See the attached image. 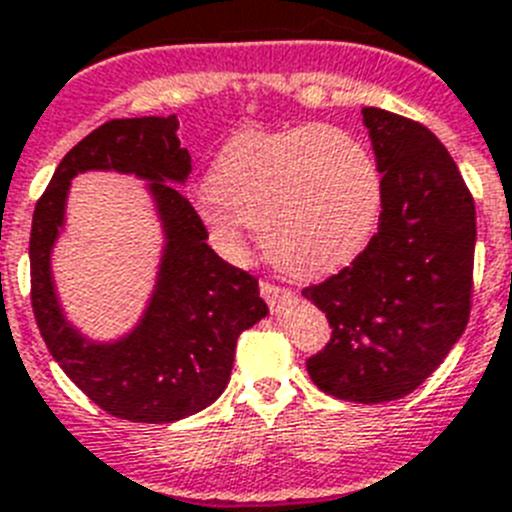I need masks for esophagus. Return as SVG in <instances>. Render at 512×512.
<instances>
[{"instance_id":"esophagus-1","label":"esophagus","mask_w":512,"mask_h":512,"mask_svg":"<svg viewBox=\"0 0 512 512\" xmlns=\"http://www.w3.org/2000/svg\"><path fill=\"white\" fill-rule=\"evenodd\" d=\"M261 287V297H264L266 302H269L271 307H277V305H282L284 300H289V297H292V289H287V287H279V284H274V282H261L259 284Z\"/></svg>"}]
</instances>
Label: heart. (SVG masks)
Instances as JSON below:
<instances>
[{"mask_svg": "<svg viewBox=\"0 0 512 512\" xmlns=\"http://www.w3.org/2000/svg\"><path fill=\"white\" fill-rule=\"evenodd\" d=\"M205 220L225 243L261 228V246L292 277L343 269L372 241L382 212V174L348 130L305 122L243 130L217 153Z\"/></svg>", "mask_w": 512, "mask_h": 512, "instance_id": "1", "label": "heart"}]
</instances>
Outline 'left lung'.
I'll return each mask as SVG.
<instances>
[{"label": "left lung", "mask_w": 512, "mask_h": 512, "mask_svg": "<svg viewBox=\"0 0 512 512\" xmlns=\"http://www.w3.org/2000/svg\"><path fill=\"white\" fill-rule=\"evenodd\" d=\"M361 112L382 174L377 233L302 295L333 328L307 359L312 382L338 400L377 405L418 390L467 328L477 217L431 130L379 107Z\"/></svg>", "instance_id": "obj_1"}]
</instances>
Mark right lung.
Masks as SVG:
<instances>
[{
	"instance_id": "right-lung-1",
	"label": "right lung",
	"mask_w": 512,
	"mask_h": 512,
	"mask_svg": "<svg viewBox=\"0 0 512 512\" xmlns=\"http://www.w3.org/2000/svg\"><path fill=\"white\" fill-rule=\"evenodd\" d=\"M176 130L174 115L99 125L63 156L30 230V300L45 346L94 405L133 423H174L212 405L230 379L238 336L269 312L259 279L207 246L205 223L174 187L192 171ZM94 168L148 178L167 233L147 315L115 344H92L71 329L50 279L70 179Z\"/></svg>"
}]
</instances>
